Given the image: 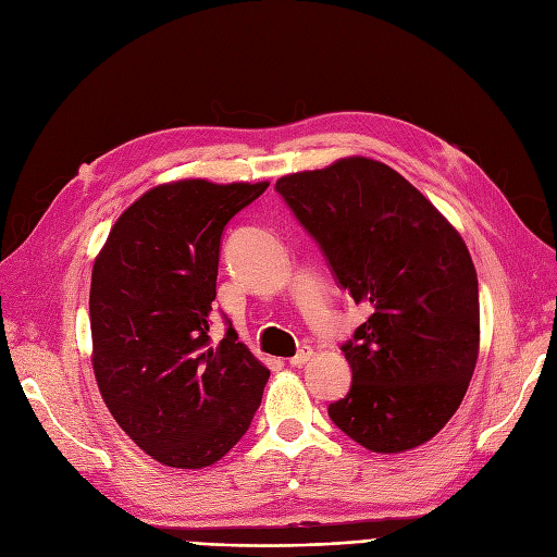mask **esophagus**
I'll return each instance as SVG.
<instances>
[{"label": "esophagus", "mask_w": 557, "mask_h": 557, "mask_svg": "<svg viewBox=\"0 0 557 557\" xmlns=\"http://www.w3.org/2000/svg\"><path fill=\"white\" fill-rule=\"evenodd\" d=\"M314 356V351L310 346H305V348H300V351L294 356V358H289V364L292 367H300V364H305L307 360H310Z\"/></svg>", "instance_id": "34e87169"}]
</instances>
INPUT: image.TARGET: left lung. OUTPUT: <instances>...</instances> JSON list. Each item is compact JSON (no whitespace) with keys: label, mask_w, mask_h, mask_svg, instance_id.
I'll use <instances>...</instances> for the list:
<instances>
[{"label":"left lung","mask_w":557,"mask_h":557,"mask_svg":"<svg viewBox=\"0 0 557 557\" xmlns=\"http://www.w3.org/2000/svg\"><path fill=\"white\" fill-rule=\"evenodd\" d=\"M275 190L342 289L372 310L342 346L354 383L327 416L381 455L431 441L461 406L480 351L478 273L463 238L372 158L282 176Z\"/></svg>","instance_id":"1"}]
</instances>
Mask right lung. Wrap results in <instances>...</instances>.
Wrapping results in <instances>:
<instances>
[{
	"label": "right lung",
	"instance_id": "obj_1",
	"mask_svg": "<svg viewBox=\"0 0 557 557\" xmlns=\"http://www.w3.org/2000/svg\"><path fill=\"white\" fill-rule=\"evenodd\" d=\"M268 181L183 178L119 215L94 261L91 362L102 401L156 461L206 468L250 426L271 372L234 327L213 344L224 224Z\"/></svg>",
	"mask_w": 557,
	"mask_h": 557
}]
</instances>
